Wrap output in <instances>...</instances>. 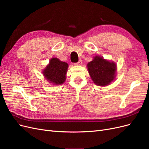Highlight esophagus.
Segmentation results:
<instances>
[{
  "label": "esophagus",
  "instance_id": "34e87169",
  "mask_svg": "<svg viewBox=\"0 0 149 149\" xmlns=\"http://www.w3.org/2000/svg\"><path fill=\"white\" fill-rule=\"evenodd\" d=\"M82 63H83L82 60H79V61H78V63H75V65H82Z\"/></svg>",
  "mask_w": 149,
  "mask_h": 149
}]
</instances>
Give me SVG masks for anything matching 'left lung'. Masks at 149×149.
Listing matches in <instances>:
<instances>
[{"instance_id":"8db88e82","label":"left lung","mask_w":149,"mask_h":149,"mask_svg":"<svg viewBox=\"0 0 149 149\" xmlns=\"http://www.w3.org/2000/svg\"><path fill=\"white\" fill-rule=\"evenodd\" d=\"M87 66L93 82L98 86H106L114 79L116 65L113 62L96 56Z\"/></svg>"}]
</instances>
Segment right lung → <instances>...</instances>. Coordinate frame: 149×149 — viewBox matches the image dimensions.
<instances>
[{"label":"right lung","mask_w":149,"mask_h":149,"mask_svg":"<svg viewBox=\"0 0 149 149\" xmlns=\"http://www.w3.org/2000/svg\"><path fill=\"white\" fill-rule=\"evenodd\" d=\"M68 65L61 61L56 58H53L49 64L43 71V75L49 81L55 84H63L66 80V74Z\"/></svg>","instance_id":"right-lung-1"}]
</instances>
